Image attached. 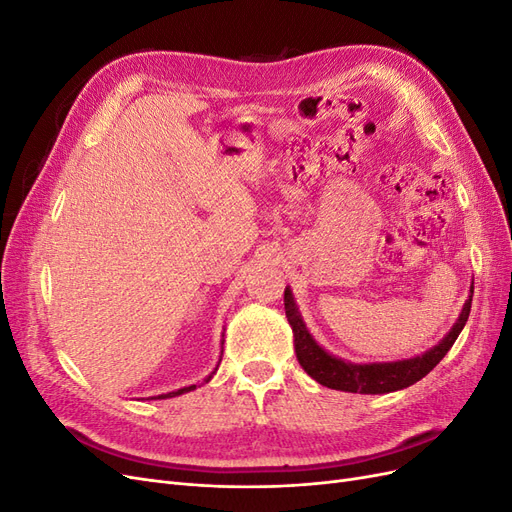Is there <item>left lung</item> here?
Segmentation results:
<instances>
[{"mask_svg": "<svg viewBox=\"0 0 512 512\" xmlns=\"http://www.w3.org/2000/svg\"><path fill=\"white\" fill-rule=\"evenodd\" d=\"M472 294H474V286L470 288V299L466 301V305H463L455 327L448 331V335L438 346H433L429 352L421 356H414V359L395 361V363H369V365L346 363L342 359H335V356H331L329 352H324L305 329L299 309L294 305L290 288L284 290V307H286V318L294 333V352H297V359L309 376H312L316 382H320L322 386H329V389H335V391L380 395V393L406 389V386L425 378L429 371L444 359V354L453 348L461 329L466 327L470 307H472Z\"/></svg>", "mask_w": 512, "mask_h": 512, "instance_id": "obj_1", "label": "left lung"}]
</instances>
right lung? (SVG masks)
Instances as JSON below:
<instances>
[{
  "label": "right lung",
  "mask_w": 512,
  "mask_h": 512,
  "mask_svg": "<svg viewBox=\"0 0 512 512\" xmlns=\"http://www.w3.org/2000/svg\"><path fill=\"white\" fill-rule=\"evenodd\" d=\"M222 361V359H220ZM211 380V376L205 380V382H209ZM196 389V384H192V386H183V389H179V391H173V393H166V395H158V399H166V397H177V395H183V393H188V391H194Z\"/></svg>",
  "instance_id": "right-lung-1"
}]
</instances>
